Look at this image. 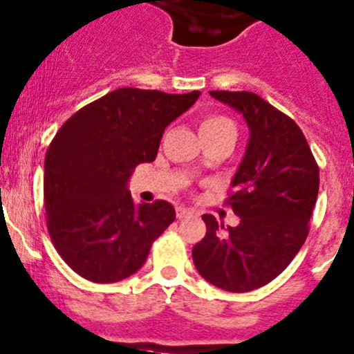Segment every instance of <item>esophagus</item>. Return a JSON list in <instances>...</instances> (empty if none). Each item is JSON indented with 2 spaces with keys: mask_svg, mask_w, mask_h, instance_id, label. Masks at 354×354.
<instances>
[{
  "mask_svg": "<svg viewBox=\"0 0 354 354\" xmlns=\"http://www.w3.org/2000/svg\"><path fill=\"white\" fill-rule=\"evenodd\" d=\"M191 214H193V210L184 209V207H179V209H177V219H184V217L191 216Z\"/></svg>",
  "mask_w": 354,
  "mask_h": 354,
  "instance_id": "esophagus-1",
  "label": "esophagus"
}]
</instances>
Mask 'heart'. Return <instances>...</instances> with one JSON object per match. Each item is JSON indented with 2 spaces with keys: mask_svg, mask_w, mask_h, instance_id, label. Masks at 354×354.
Here are the masks:
<instances>
[{
  "mask_svg": "<svg viewBox=\"0 0 354 354\" xmlns=\"http://www.w3.org/2000/svg\"><path fill=\"white\" fill-rule=\"evenodd\" d=\"M200 131H210V133H221V131H232L235 133V124L230 121L228 118L223 115H209L200 124Z\"/></svg>",
  "mask_w": 354,
  "mask_h": 354,
  "instance_id": "heart-1",
  "label": "heart"
}]
</instances>
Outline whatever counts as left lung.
I'll list each match as a JSON object with an SVG mask.
<instances>
[{
	"label": "left lung",
	"instance_id": "8db88e82",
	"mask_svg": "<svg viewBox=\"0 0 354 354\" xmlns=\"http://www.w3.org/2000/svg\"><path fill=\"white\" fill-rule=\"evenodd\" d=\"M210 96L236 110L249 128L228 198L241 221L225 228L205 214L207 233L193 248V261L210 284L245 293L274 281L306 242L319 168L297 122L263 98L249 91Z\"/></svg>",
	"mask_w": 354,
	"mask_h": 354
}]
</instances>
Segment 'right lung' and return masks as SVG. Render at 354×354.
Instances as JSON below:
<instances>
[{
  "instance_id": "add662e5",
  "label": "right lung",
  "mask_w": 354,
  "mask_h": 354,
  "mask_svg": "<svg viewBox=\"0 0 354 354\" xmlns=\"http://www.w3.org/2000/svg\"><path fill=\"white\" fill-rule=\"evenodd\" d=\"M200 98L122 87L75 112L45 154L44 202L52 244L71 270L118 283L138 270L174 223L171 203H135L133 170L156 160L165 128Z\"/></svg>"
}]
</instances>
